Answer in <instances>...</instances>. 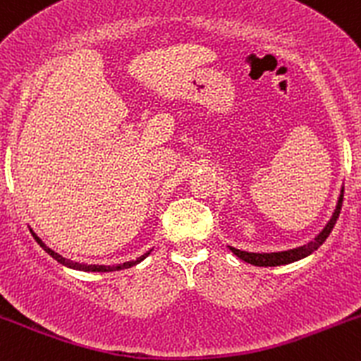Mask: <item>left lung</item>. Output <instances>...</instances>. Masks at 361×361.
Listing matches in <instances>:
<instances>
[{"mask_svg": "<svg viewBox=\"0 0 361 361\" xmlns=\"http://www.w3.org/2000/svg\"><path fill=\"white\" fill-rule=\"evenodd\" d=\"M343 193H345V186H343L341 193H339L338 204H336V209H334V212H333V217H331L329 222L326 224L324 229H322L321 233L314 238V241H309L307 244H304V246L293 247V250H287V251H279V252H250V251L235 250V247H233V246H229V250L233 251L239 259L246 261V263H250V264H255V267H280V264H288V263H293V261H299L302 258H305V256L312 255V252L326 241L327 235L331 234V231H333L334 224H336L338 217H339V212H341Z\"/></svg>", "mask_w": 361, "mask_h": 361, "instance_id": "left-lung-1", "label": "left lung"}]
</instances>
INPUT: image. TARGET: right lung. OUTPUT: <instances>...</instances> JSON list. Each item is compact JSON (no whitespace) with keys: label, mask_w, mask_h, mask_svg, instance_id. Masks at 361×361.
<instances>
[{"label":"right lung","mask_w":361,"mask_h":361,"mask_svg":"<svg viewBox=\"0 0 361 361\" xmlns=\"http://www.w3.org/2000/svg\"><path fill=\"white\" fill-rule=\"evenodd\" d=\"M30 233H32V235H34V238H35V241L40 244V247H42V250H44L45 252H47V255H51L54 259L59 261V263L64 264V267L73 268V270H81V271H102V273H105V271H118V270H123V268L135 267V264L140 263V261H142V259H146L147 256L151 255V251H147L146 255H142V256H140V258L132 259V261H126V263H123V264H117V267H105V264H81V263H76V261L62 258L61 255H57L56 251H52L51 247L47 246V244L42 243V239L37 238V234L34 233V231H30Z\"/></svg>","instance_id":"add662e5"}]
</instances>
